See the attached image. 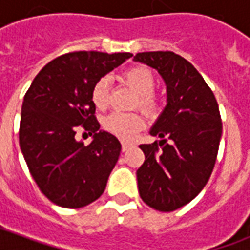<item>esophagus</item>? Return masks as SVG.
Segmentation results:
<instances>
[{
    "mask_svg": "<svg viewBox=\"0 0 250 250\" xmlns=\"http://www.w3.org/2000/svg\"><path fill=\"white\" fill-rule=\"evenodd\" d=\"M132 146H134V145H132L131 142H127V141L122 142V150H123V151H127V150L131 148Z\"/></svg>",
    "mask_w": 250,
    "mask_h": 250,
    "instance_id": "34e87169",
    "label": "esophagus"
}]
</instances>
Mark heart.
<instances>
[{
    "label": "heart",
    "mask_w": 250,
    "mask_h": 250,
    "mask_svg": "<svg viewBox=\"0 0 250 250\" xmlns=\"http://www.w3.org/2000/svg\"><path fill=\"white\" fill-rule=\"evenodd\" d=\"M123 79L136 93H139V100L136 102L138 105H141L148 114H158L161 111L162 102L154 93L157 80L151 69L143 65L131 66L123 73ZM108 95L109 80L103 77L95 83L92 88L93 104L99 109L105 108L108 104ZM145 123L146 120L139 112H112L104 119V128L122 139H130L145 127Z\"/></svg>",
    "instance_id": "obj_1"
}]
</instances>
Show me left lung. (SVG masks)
Returning <instances> with one entry per match:
<instances>
[{
	"label": "left lung",
	"mask_w": 250,
	"mask_h": 250,
	"mask_svg": "<svg viewBox=\"0 0 250 250\" xmlns=\"http://www.w3.org/2000/svg\"><path fill=\"white\" fill-rule=\"evenodd\" d=\"M134 60L157 69L167 88V104L150 130L161 141L139 146V195L152 209L174 211L195 198L211 175L222 134L220 109L204 77L182 56L142 52Z\"/></svg>",
	"instance_id": "8db88e82"
}]
</instances>
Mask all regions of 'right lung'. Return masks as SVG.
Segmentation results:
<instances>
[{
  "label": "right lung",
  "mask_w": 250,
  "mask_h": 250,
  "mask_svg": "<svg viewBox=\"0 0 250 250\" xmlns=\"http://www.w3.org/2000/svg\"><path fill=\"white\" fill-rule=\"evenodd\" d=\"M131 53L72 52L48 62L26 91L21 108L20 147L41 193L53 204L79 209L103 194L122 145L99 130L92 88ZM82 125L94 141L74 139Z\"/></svg>",
  "instance_id": "obj_1"
}]
</instances>
